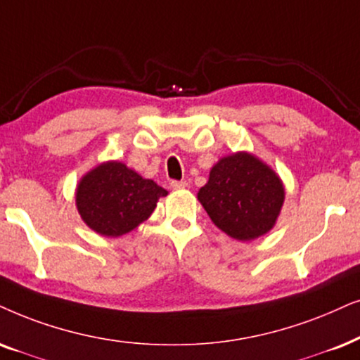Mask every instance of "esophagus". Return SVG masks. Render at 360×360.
<instances>
[{
	"mask_svg": "<svg viewBox=\"0 0 360 360\" xmlns=\"http://www.w3.org/2000/svg\"><path fill=\"white\" fill-rule=\"evenodd\" d=\"M170 186L174 190H179V188H186L188 186V181H179V180H172L170 181Z\"/></svg>",
	"mask_w": 360,
	"mask_h": 360,
	"instance_id": "esophagus-1",
	"label": "esophagus"
}]
</instances>
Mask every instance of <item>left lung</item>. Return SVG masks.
I'll list each match as a JSON object with an SVG mask.
<instances>
[{
    "mask_svg": "<svg viewBox=\"0 0 360 360\" xmlns=\"http://www.w3.org/2000/svg\"><path fill=\"white\" fill-rule=\"evenodd\" d=\"M284 195L283 180L268 163L250 152H236L214 163L197 197L223 233L251 241L276 225Z\"/></svg>",
    "mask_w": 360,
    "mask_h": 360,
    "instance_id": "8db88e82",
    "label": "left lung"
}]
</instances>
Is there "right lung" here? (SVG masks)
<instances>
[{
    "instance_id": "obj_1",
    "label": "right lung",
    "mask_w": 360,
    "mask_h": 360,
    "mask_svg": "<svg viewBox=\"0 0 360 360\" xmlns=\"http://www.w3.org/2000/svg\"><path fill=\"white\" fill-rule=\"evenodd\" d=\"M169 191L117 160L102 162L79 180L76 207L97 235L117 238L146 221Z\"/></svg>"
}]
</instances>
